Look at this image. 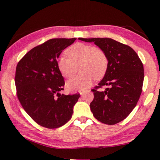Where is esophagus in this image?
I'll return each instance as SVG.
<instances>
[{
  "mask_svg": "<svg viewBox=\"0 0 160 160\" xmlns=\"http://www.w3.org/2000/svg\"><path fill=\"white\" fill-rule=\"evenodd\" d=\"M78 92H79V93H80V95H82V94H84L85 93L86 91L85 90H79Z\"/></svg>",
  "mask_w": 160,
  "mask_h": 160,
  "instance_id": "esophagus-1",
  "label": "esophagus"
}]
</instances>
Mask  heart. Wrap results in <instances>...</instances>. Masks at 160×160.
Segmentation results:
<instances>
[{
	"instance_id": "heart-1",
	"label": "heart",
	"mask_w": 160,
	"mask_h": 160,
	"mask_svg": "<svg viewBox=\"0 0 160 160\" xmlns=\"http://www.w3.org/2000/svg\"><path fill=\"white\" fill-rule=\"evenodd\" d=\"M67 56L58 59L57 67L61 75L68 78L75 70V65L81 62L82 73L75 75L67 81L66 88L70 91L85 90L95 79H100L106 74L108 58L104 51L93 46L76 43L66 51Z\"/></svg>"
}]
</instances>
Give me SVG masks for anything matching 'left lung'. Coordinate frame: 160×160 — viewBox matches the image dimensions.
<instances>
[{"mask_svg":"<svg viewBox=\"0 0 160 160\" xmlns=\"http://www.w3.org/2000/svg\"><path fill=\"white\" fill-rule=\"evenodd\" d=\"M94 42L108 58L103 79L95 87L90 109L94 118L103 123L114 125L123 121L136 106L142 92L144 68L136 52L129 46L111 38H79ZM108 86L104 91L97 88Z\"/></svg>","mask_w":160,"mask_h":160,"instance_id":"1","label":"left lung"}]
</instances>
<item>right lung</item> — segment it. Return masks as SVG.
I'll return each mask as SVG.
<instances>
[{
    "label": "right lung",
    "instance_id": "right-lung-1",
    "mask_svg": "<svg viewBox=\"0 0 160 160\" xmlns=\"http://www.w3.org/2000/svg\"><path fill=\"white\" fill-rule=\"evenodd\" d=\"M75 40H48L27 53L16 68L15 82L19 101L35 122L45 128H56L66 124L80 96L60 93L65 82L57 67L62 51Z\"/></svg>",
    "mask_w": 160,
    "mask_h": 160
}]
</instances>
